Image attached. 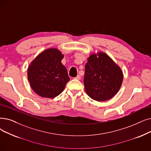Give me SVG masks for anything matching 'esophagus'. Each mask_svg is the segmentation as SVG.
<instances>
[{"mask_svg":"<svg viewBox=\"0 0 151 151\" xmlns=\"http://www.w3.org/2000/svg\"><path fill=\"white\" fill-rule=\"evenodd\" d=\"M75 79L78 80H81V76L80 75H77V76L75 77Z\"/></svg>","mask_w":151,"mask_h":151,"instance_id":"34e87169","label":"esophagus"}]
</instances>
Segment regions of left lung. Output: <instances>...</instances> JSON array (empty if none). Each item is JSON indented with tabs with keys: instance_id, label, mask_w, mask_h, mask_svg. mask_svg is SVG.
Listing matches in <instances>:
<instances>
[{
	"instance_id": "1",
	"label": "left lung",
	"mask_w": 151,
	"mask_h": 151,
	"mask_svg": "<svg viewBox=\"0 0 151 151\" xmlns=\"http://www.w3.org/2000/svg\"><path fill=\"white\" fill-rule=\"evenodd\" d=\"M123 78L120 68L106 54H93L85 65L84 89L91 99L107 101L119 91Z\"/></svg>"
}]
</instances>
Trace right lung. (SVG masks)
I'll list each match as a JSON object with an SVG mask.
<instances>
[{
  "instance_id": "right-lung-1",
  "label": "right lung",
  "mask_w": 151,
  "mask_h": 151,
  "mask_svg": "<svg viewBox=\"0 0 151 151\" xmlns=\"http://www.w3.org/2000/svg\"><path fill=\"white\" fill-rule=\"evenodd\" d=\"M63 55L57 49L44 50L28 69V79L35 93L42 97L54 98L62 93L70 81L67 68L61 63Z\"/></svg>"
}]
</instances>
